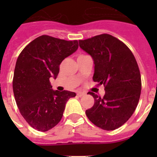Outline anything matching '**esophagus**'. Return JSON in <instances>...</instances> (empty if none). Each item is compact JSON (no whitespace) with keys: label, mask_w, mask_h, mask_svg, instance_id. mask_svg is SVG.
I'll return each instance as SVG.
<instances>
[{"label":"esophagus","mask_w":157,"mask_h":157,"mask_svg":"<svg viewBox=\"0 0 157 157\" xmlns=\"http://www.w3.org/2000/svg\"><path fill=\"white\" fill-rule=\"evenodd\" d=\"M85 93H83V92H78L77 93V95L78 97H79V98H81V97H82V96L85 95Z\"/></svg>","instance_id":"obj_1"}]
</instances>
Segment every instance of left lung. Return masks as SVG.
I'll return each mask as SVG.
<instances>
[{"instance_id":"obj_1","label":"left lung","mask_w":157,"mask_h":157,"mask_svg":"<svg viewBox=\"0 0 157 157\" xmlns=\"http://www.w3.org/2000/svg\"><path fill=\"white\" fill-rule=\"evenodd\" d=\"M79 47L94 59L93 80L103 84V98L89 92L94 105L86 111L94 125L113 130L123 125L134 113L141 90V74L130 48L116 37L108 34L79 40Z\"/></svg>"}]
</instances>
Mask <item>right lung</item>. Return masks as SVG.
Here are the masks:
<instances>
[{
	"label": "right lung",
	"mask_w": 157,
	"mask_h": 157,
	"mask_svg": "<svg viewBox=\"0 0 157 157\" xmlns=\"http://www.w3.org/2000/svg\"><path fill=\"white\" fill-rule=\"evenodd\" d=\"M78 48L77 40L42 35L19 54L14 71L13 93L19 112L33 128L45 132L57 125L67 101L76 96L71 91L53 90L49 79H56L59 64Z\"/></svg>",
	"instance_id": "add662e5"
}]
</instances>
